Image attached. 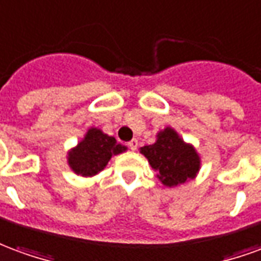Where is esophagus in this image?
I'll list each match as a JSON object with an SVG mask.
<instances>
[{"label":"esophagus","mask_w":261,"mask_h":261,"mask_svg":"<svg viewBox=\"0 0 261 261\" xmlns=\"http://www.w3.org/2000/svg\"><path fill=\"white\" fill-rule=\"evenodd\" d=\"M128 146H129V149L135 151V150L138 149V146H139L138 139H132V140H130V142H129V143H128Z\"/></svg>","instance_id":"obj_1"}]
</instances>
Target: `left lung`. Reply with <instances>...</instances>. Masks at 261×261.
<instances>
[{
  "label": "left lung",
  "instance_id": "left-lung-1",
  "mask_svg": "<svg viewBox=\"0 0 261 261\" xmlns=\"http://www.w3.org/2000/svg\"><path fill=\"white\" fill-rule=\"evenodd\" d=\"M140 153L149 160L159 179L168 188L193 179L200 170V157L195 147L185 143L170 126L157 133L155 143L142 147Z\"/></svg>",
  "mask_w": 261,
  "mask_h": 261
}]
</instances>
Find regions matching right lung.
<instances>
[{"mask_svg":"<svg viewBox=\"0 0 261 261\" xmlns=\"http://www.w3.org/2000/svg\"><path fill=\"white\" fill-rule=\"evenodd\" d=\"M126 147L117 143L101 129L90 128L82 142L68 153V164L75 174L93 176L106 168L112 155L125 151Z\"/></svg>","mask_w":261,"mask_h":261,"instance_id":"1","label":"right lung"}]
</instances>
